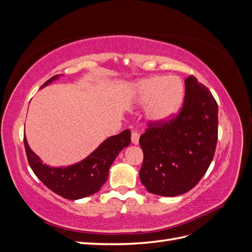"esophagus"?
Returning a JSON list of instances; mask_svg holds the SVG:
<instances>
[{
	"instance_id": "obj_1",
	"label": "esophagus",
	"mask_w": 252,
	"mask_h": 252,
	"mask_svg": "<svg viewBox=\"0 0 252 252\" xmlns=\"http://www.w3.org/2000/svg\"><path fill=\"white\" fill-rule=\"evenodd\" d=\"M139 139H140V134L136 131H132L131 133V142L135 145L139 144Z\"/></svg>"
}]
</instances>
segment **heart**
Masks as SVG:
<instances>
[{
    "instance_id": "b5f03b06",
    "label": "heart",
    "mask_w": 252,
    "mask_h": 252,
    "mask_svg": "<svg viewBox=\"0 0 252 252\" xmlns=\"http://www.w3.org/2000/svg\"><path fill=\"white\" fill-rule=\"evenodd\" d=\"M136 97L141 104H148L147 117L156 122L171 119L181 107L184 85L178 77H151L136 86Z\"/></svg>"
}]
</instances>
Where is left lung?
<instances>
[{"mask_svg": "<svg viewBox=\"0 0 252 252\" xmlns=\"http://www.w3.org/2000/svg\"><path fill=\"white\" fill-rule=\"evenodd\" d=\"M218 125L215 97L189 75L179 113L165 122L149 121L140 136L144 154L140 179L147 191L175 196L192 189L215 156Z\"/></svg>", "mask_w": 252, "mask_h": 252, "instance_id": "1", "label": "left lung"}]
</instances>
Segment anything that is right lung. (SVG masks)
<instances>
[{"label":"right lung","instance_id":"right-lung-1","mask_svg":"<svg viewBox=\"0 0 252 252\" xmlns=\"http://www.w3.org/2000/svg\"><path fill=\"white\" fill-rule=\"evenodd\" d=\"M57 78L55 75L45 82L43 87ZM130 130L126 129L106 140L82 162L61 168L44 165L28 146L25 136L24 146L30 167L45 186L67 200H79L100 190L107 181L110 166L120 151L130 144Z\"/></svg>","mask_w":252,"mask_h":252}]
</instances>
